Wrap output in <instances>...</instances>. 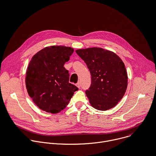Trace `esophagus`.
<instances>
[{"mask_svg": "<svg viewBox=\"0 0 156 156\" xmlns=\"http://www.w3.org/2000/svg\"><path fill=\"white\" fill-rule=\"evenodd\" d=\"M76 86L78 88H80V87H81V83H80V82H78V83H77L76 84Z\"/></svg>", "mask_w": 156, "mask_h": 156, "instance_id": "obj_1", "label": "esophagus"}]
</instances>
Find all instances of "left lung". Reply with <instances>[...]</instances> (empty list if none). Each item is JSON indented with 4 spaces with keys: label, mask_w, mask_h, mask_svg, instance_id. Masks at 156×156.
Masks as SVG:
<instances>
[{
    "label": "left lung",
    "mask_w": 156,
    "mask_h": 156,
    "mask_svg": "<svg viewBox=\"0 0 156 156\" xmlns=\"http://www.w3.org/2000/svg\"><path fill=\"white\" fill-rule=\"evenodd\" d=\"M86 64L91 75V84L86 94L91 106L106 111L115 106L124 96L128 75L122 60L114 52L93 47L76 50Z\"/></svg>",
    "instance_id": "obj_1"
}]
</instances>
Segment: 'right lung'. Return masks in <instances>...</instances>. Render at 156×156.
<instances>
[{
  "mask_svg": "<svg viewBox=\"0 0 156 156\" xmlns=\"http://www.w3.org/2000/svg\"><path fill=\"white\" fill-rule=\"evenodd\" d=\"M73 49L65 46L45 47L32 58L27 68L25 83L34 103L42 110L56 114L63 110L78 90L69 83L64 67Z\"/></svg>",
  "mask_w": 156,
  "mask_h": 156,
  "instance_id": "1",
  "label": "right lung"
}]
</instances>
